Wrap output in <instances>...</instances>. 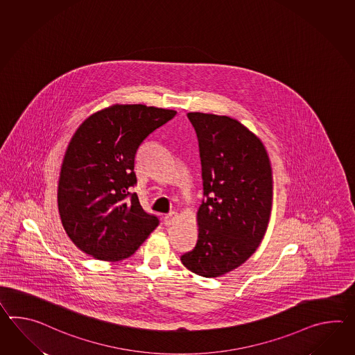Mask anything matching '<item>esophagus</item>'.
Returning a JSON list of instances; mask_svg holds the SVG:
<instances>
[{
    "label": "esophagus",
    "mask_w": 355,
    "mask_h": 355,
    "mask_svg": "<svg viewBox=\"0 0 355 355\" xmlns=\"http://www.w3.org/2000/svg\"><path fill=\"white\" fill-rule=\"evenodd\" d=\"M175 218H177V213H174V211L166 214V216H164V224H166V227H168V225H171Z\"/></svg>",
    "instance_id": "esophagus-1"
}]
</instances>
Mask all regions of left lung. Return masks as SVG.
Returning <instances> with one entry per match:
<instances>
[{
	"label": "left lung",
	"instance_id": "8db88e82",
	"mask_svg": "<svg viewBox=\"0 0 355 355\" xmlns=\"http://www.w3.org/2000/svg\"><path fill=\"white\" fill-rule=\"evenodd\" d=\"M204 198L195 248L181 256L197 275L216 277L252 256L268 228L272 175L262 142L236 119L192 112Z\"/></svg>",
	"mask_w": 355,
	"mask_h": 355
}]
</instances>
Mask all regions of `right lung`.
<instances>
[{"label": "right lung", "instance_id": "add662e5", "mask_svg": "<svg viewBox=\"0 0 355 355\" xmlns=\"http://www.w3.org/2000/svg\"><path fill=\"white\" fill-rule=\"evenodd\" d=\"M175 116L142 104L113 105L85 119L72 136L58 181L66 233L98 260L130 257L159 225L142 209L135 158L141 142Z\"/></svg>", "mask_w": 355, "mask_h": 355}]
</instances>
